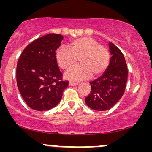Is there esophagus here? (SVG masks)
Masks as SVG:
<instances>
[{
	"mask_svg": "<svg viewBox=\"0 0 152 152\" xmlns=\"http://www.w3.org/2000/svg\"><path fill=\"white\" fill-rule=\"evenodd\" d=\"M78 82H73V81H70L69 82V85L70 86H75V85H77Z\"/></svg>",
	"mask_w": 152,
	"mask_h": 152,
	"instance_id": "obj_1",
	"label": "esophagus"
}]
</instances>
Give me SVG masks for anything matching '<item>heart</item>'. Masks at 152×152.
Masks as SVG:
<instances>
[{"instance_id": "heart-1", "label": "heart", "mask_w": 152, "mask_h": 152, "mask_svg": "<svg viewBox=\"0 0 152 152\" xmlns=\"http://www.w3.org/2000/svg\"><path fill=\"white\" fill-rule=\"evenodd\" d=\"M68 48L60 47L55 53L56 61L62 70H67L77 63L80 64L66 72L70 80H82L91 77H98L104 73L110 63V53L96 39L83 37L70 41Z\"/></svg>"}]
</instances>
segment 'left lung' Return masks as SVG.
<instances>
[{
    "instance_id": "obj_1",
    "label": "left lung",
    "mask_w": 152,
    "mask_h": 152,
    "mask_svg": "<svg viewBox=\"0 0 152 152\" xmlns=\"http://www.w3.org/2000/svg\"><path fill=\"white\" fill-rule=\"evenodd\" d=\"M112 57L109 67L98 79L90 82L91 90L85 102L89 107L103 111L113 107L124 94L127 82L128 69L121 50L109 41Z\"/></svg>"
}]
</instances>
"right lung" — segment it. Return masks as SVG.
<instances>
[{"instance_id":"1","label":"right lung","mask_w":152,"mask_h":152,"mask_svg":"<svg viewBox=\"0 0 152 152\" xmlns=\"http://www.w3.org/2000/svg\"><path fill=\"white\" fill-rule=\"evenodd\" d=\"M63 38L57 34L41 37L30 43L18 60V88L28 107L36 111L55 107L68 86L55 59L56 50Z\"/></svg>"}]
</instances>
